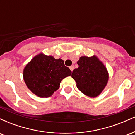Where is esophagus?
<instances>
[{
    "instance_id": "esophagus-1",
    "label": "esophagus",
    "mask_w": 135,
    "mask_h": 135,
    "mask_svg": "<svg viewBox=\"0 0 135 135\" xmlns=\"http://www.w3.org/2000/svg\"><path fill=\"white\" fill-rule=\"evenodd\" d=\"M69 68H70V70L72 72L73 70H74V66H70Z\"/></svg>"
}]
</instances>
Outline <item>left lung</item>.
Segmentation results:
<instances>
[{"label": "left lung", "instance_id": "obj_1", "mask_svg": "<svg viewBox=\"0 0 135 135\" xmlns=\"http://www.w3.org/2000/svg\"><path fill=\"white\" fill-rule=\"evenodd\" d=\"M77 63L79 67L73 70L72 77L77 88L88 97H97L107 83V69L96 56H82Z\"/></svg>", "mask_w": 135, "mask_h": 135}]
</instances>
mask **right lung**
Wrapping results in <instances>:
<instances>
[{"instance_id": "add662e5", "label": "right lung", "mask_w": 135, "mask_h": 135, "mask_svg": "<svg viewBox=\"0 0 135 135\" xmlns=\"http://www.w3.org/2000/svg\"><path fill=\"white\" fill-rule=\"evenodd\" d=\"M71 74L63 60L40 54L25 66L23 77L32 93L39 97L47 98L58 89L62 79Z\"/></svg>"}]
</instances>
